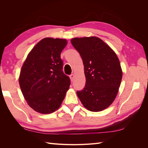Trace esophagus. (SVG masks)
<instances>
[{"label": "esophagus", "mask_w": 148, "mask_h": 148, "mask_svg": "<svg viewBox=\"0 0 148 148\" xmlns=\"http://www.w3.org/2000/svg\"><path fill=\"white\" fill-rule=\"evenodd\" d=\"M70 79H71V82L73 81V79L75 78V75L73 74H71V75H70Z\"/></svg>", "instance_id": "34e87169"}]
</instances>
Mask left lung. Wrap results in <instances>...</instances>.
<instances>
[{"label": "left lung", "mask_w": 148, "mask_h": 148, "mask_svg": "<svg viewBox=\"0 0 148 148\" xmlns=\"http://www.w3.org/2000/svg\"><path fill=\"white\" fill-rule=\"evenodd\" d=\"M71 43L81 56L86 84L77 96L92 112L107 109L115 100L122 78L119 58L111 47L96 36L74 38Z\"/></svg>", "instance_id": "obj_1"}]
</instances>
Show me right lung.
Masks as SVG:
<instances>
[{
  "mask_svg": "<svg viewBox=\"0 0 148 148\" xmlns=\"http://www.w3.org/2000/svg\"><path fill=\"white\" fill-rule=\"evenodd\" d=\"M66 44L65 39L44 38L31 49L22 65L18 79L22 94L31 108L39 113L57 110L69 89L70 78L62 70L60 58Z\"/></svg>",
  "mask_w": 148,
  "mask_h": 148,
  "instance_id": "obj_1",
  "label": "right lung"
}]
</instances>
